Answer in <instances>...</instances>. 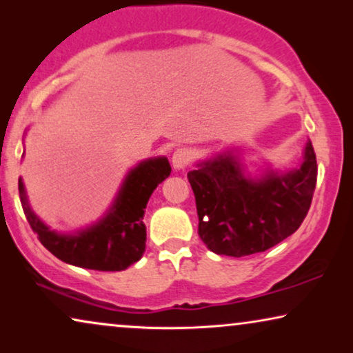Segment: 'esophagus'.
I'll return each instance as SVG.
<instances>
[{
	"instance_id": "obj_1",
	"label": "esophagus",
	"mask_w": 353,
	"mask_h": 353,
	"mask_svg": "<svg viewBox=\"0 0 353 353\" xmlns=\"http://www.w3.org/2000/svg\"><path fill=\"white\" fill-rule=\"evenodd\" d=\"M190 162V152L186 149H176L172 156V165L175 170H185Z\"/></svg>"
}]
</instances>
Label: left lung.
Masks as SVG:
<instances>
[{
	"label": "left lung",
	"mask_w": 353,
	"mask_h": 353,
	"mask_svg": "<svg viewBox=\"0 0 353 353\" xmlns=\"http://www.w3.org/2000/svg\"><path fill=\"white\" fill-rule=\"evenodd\" d=\"M249 172L238 148L215 152L188 172L199 216V238L212 252L245 257L296 233L310 209L316 157L308 139L297 167Z\"/></svg>",
	"instance_id": "left-lung-1"
}]
</instances>
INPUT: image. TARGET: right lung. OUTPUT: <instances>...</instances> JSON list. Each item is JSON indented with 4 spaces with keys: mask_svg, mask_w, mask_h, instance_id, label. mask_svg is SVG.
Wrapping results in <instances>:
<instances>
[{
    "mask_svg": "<svg viewBox=\"0 0 353 353\" xmlns=\"http://www.w3.org/2000/svg\"><path fill=\"white\" fill-rule=\"evenodd\" d=\"M170 172L165 156L138 162L125 175L108 212L94 223L72 233L51 230L33 212L22 178H19V196L32 230L52 255L74 267L122 272L143 257L146 249L144 209L154 190L170 176Z\"/></svg>",
    "mask_w": 353,
    "mask_h": 353,
    "instance_id": "1",
    "label": "right lung"
}]
</instances>
